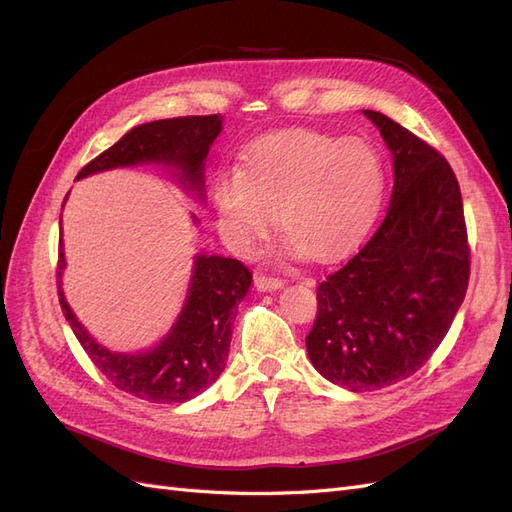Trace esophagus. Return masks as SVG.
Returning a JSON list of instances; mask_svg holds the SVG:
<instances>
[{
  "label": "esophagus",
  "instance_id": "obj_1",
  "mask_svg": "<svg viewBox=\"0 0 512 512\" xmlns=\"http://www.w3.org/2000/svg\"><path fill=\"white\" fill-rule=\"evenodd\" d=\"M254 284L260 292H271V290L282 288L284 280H280V277H273V275H256Z\"/></svg>",
  "mask_w": 512,
  "mask_h": 512
}]
</instances>
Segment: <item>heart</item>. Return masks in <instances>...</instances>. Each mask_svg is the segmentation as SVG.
<instances>
[{"mask_svg": "<svg viewBox=\"0 0 512 512\" xmlns=\"http://www.w3.org/2000/svg\"><path fill=\"white\" fill-rule=\"evenodd\" d=\"M384 194L378 151L359 138L282 130L243 151L235 173L213 183L224 239L247 252L267 235L273 211L284 235L309 258H331L359 241Z\"/></svg>", "mask_w": 512, "mask_h": 512, "instance_id": "heart-1", "label": "heart"}]
</instances>
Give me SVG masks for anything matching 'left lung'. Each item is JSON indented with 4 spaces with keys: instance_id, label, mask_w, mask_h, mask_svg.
Instances as JSON below:
<instances>
[{
    "instance_id": "8db88e82",
    "label": "left lung",
    "mask_w": 512,
    "mask_h": 512,
    "mask_svg": "<svg viewBox=\"0 0 512 512\" xmlns=\"http://www.w3.org/2000/svg\"><path fill=\"white\" fill-rule=\"evenodd\" d=\"M363 113L393 153L391 203L374 235L316 288L318 314L305 337L312 365L354 393L416 374L451 329L470 280L451 164L397 121Z\"/></svg>"
}]
</instances>
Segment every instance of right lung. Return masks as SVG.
<instances>
[{"label":"right lung","instance_id":"add662e5","mask_svg":"<svg viewBox=\"0 0 512 512\" xmlns=\"http://www.w3.org/2000/svg\"><path fill=\"white\" fill-rule=\"evenodd\" d=\"M222 132L220 115H192L143 123L123 134L98 158L81 168L76 179L102 170L136 164H164L177 170L185 190L205 198V158ZM61 226V220H59ZM66 267L59 239L57 292L70 329L102 374L119 391L151 404H183L211 386L226 367L232 322L237 305L250 290L252 273L243 262L224 256L198 254L194 260L188 299L162 342L147 352H111L91 337L70 309L61 290Z\"/></svg>","mask_w":512,"mask_h":512}]
</instances>
